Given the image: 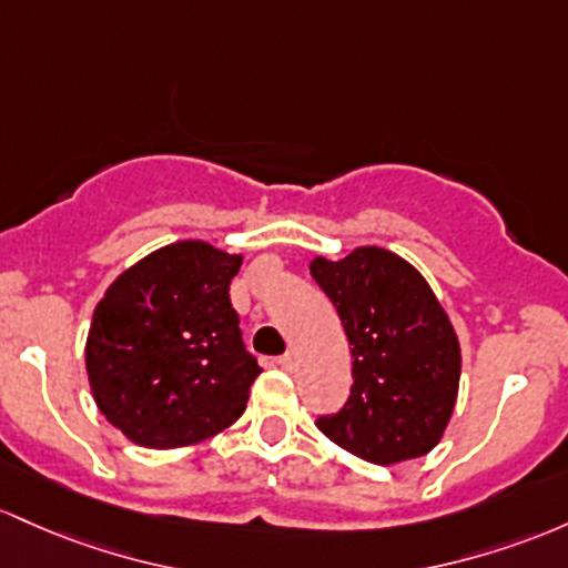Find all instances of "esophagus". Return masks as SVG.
<instances>
[{"label":"esophagus","mask_w":568,"mask_h":568,"mask_svg":"<svg viewBox=\"0 0 568 568\" xmlns=\"http://www.w3.org/2000/svg\"><path fill=\"white\" fill-rule=\"evenodd\" d=\"M278 365H282L284 369H295V367H297V356H295V352H286V354L278 356Z\"/></svg>","instance_id":"34e87169"}]
</instances>
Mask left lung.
Segmentation results:
<instances>
[{"label":"left lung","mask_w":568,"mask_h":568,"mask_svg":"<svg viewBox=\"0 0 568 568\" xmlns=\"http://www.w3.org/2000/svg\"><path fill=\"white\" fill-rule=\"evenodd\" d=\"M311 276L335 305L354 356L346 405L316 426L348 454L397 464L429 454L454 413L458 337L422 273L394 252L362 246Z\"/></svg>","instance_id":"obj_1"}]
</instances>
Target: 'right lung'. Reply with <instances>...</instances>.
I'll use <instances>...</instances> for the list:
<instances>
[{"instance_id": "obj_1", "label": "right lung", "mask_w": 568, "mask_h": 568, "mask_svg": "<svg viewBox=\"0 0 568 568\" xmlns=\"http://www.w3.org/2000/svg\"><path fill=\"white\" fill-rule=\"evenodd\" d=\"M241 254L180 241L114 278L85 343L106 422L144 448H182L227 429L263 369L241 341L231 282Z\"/></svg>"}]
</instances>
